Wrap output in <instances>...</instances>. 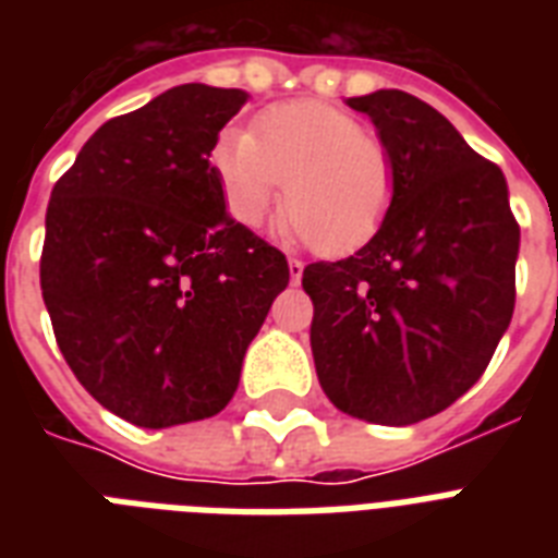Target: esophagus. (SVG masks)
<instances>
[{"instance_id":"esophagus-1","label":"esophagus","mask_w":558,"mask_h":558,"mask_svg":"<svg viewBox=\"0 0 558 558\" xmlns=\"http://www.w3.org/2000/svg\"><path fill=\"white\" fill-rule=\"evenodd\" d=\"M289 278H292V283H301V278H304V263L298 257H289Z\"/></svg>"}]
</instances>
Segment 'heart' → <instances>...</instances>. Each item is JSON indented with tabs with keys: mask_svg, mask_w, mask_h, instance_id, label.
<instances>
[{
	"mask_svg": "<svg viewBox=\"0 0 558 558\" xmlns=\"http://www.w3.org/2000/svg\"><path fill=\"white\" fill-rule=\"evenodd\" d=\"M228 214L257 228L280 199L289 208L275 234L292 245L350 252L367 243L393 199V161L365 124L322 100L278 104L257 116L252 135L226 130L210 150Z\"/></svg>",
	"mask_w": 558,
	"mask_h": 558,
	"instance_id": "b5f03b06",
	"label": "heart"
}]
</instances>
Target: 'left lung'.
<instances>
[{"instance_id": "left-lung-1", "label": "left lung", "mask_w": 558, "mask_h": 558, "mask_svg": "<svg viewBox=\"0 0 558 558\" xmlns=\"http://www.w3.org/2000/svg\"><path fill=\"white\" fill-rule=\"evenodd\" d=\"M393 161V199L353 257L310 263L315 373L344 414L411 425L486 371L515 306L521 231L507 179L425 100L348 98Z\"/></svg>"}]
</instances>
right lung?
I'll return each instance as SVG.
<instances>
[{"label":"right lung","instance_id":"1","mask_svg":"<svg viewBox=\"0 0 558 558\" xmlns=\"http://www.w3.org/2000/svg\"><path fill=\"white\" fill-rule=\"evenodd\" d=\"M248 92L173 86L112 118L51 191L39 287L60 353L142 428L219 414L287 289V257L228 217L210 168Z\"/></svg>","mask_w":558,"mask_h":558}]
</instances>
